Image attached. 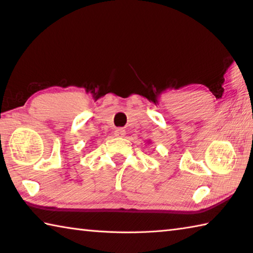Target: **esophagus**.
<instances>
[{
    "mask_svg": "<svg viewBox=\"0 0 253 253\" xmlns=\"http://www.w3.org/2000/svg\"><path fill=\"white\" fill-rule=\"evenodd\" d=\"M126 135V130L124 128H118V129L115 130V136L117 137H124Z\"/></svg>",
    "mask_w": 253,
    "mask_h": 253,
    "instance_id": "esophagus-1",
    "label": "esophagus"
}]
</instances>
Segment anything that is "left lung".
Segmentation results:
<instances>
[{
  "instance_id": "1",
  "label": "left lung",
  "mask_w": 253,
  "mask_h": 253,
  "mask_svg": "<svg viewBox=\"0 0 253 253\" xmlns=\"http://www.w3.org/2000/svg\"><path fill=\"white\" fill-rule=\"evenodd\" d=\"M148 142H149V140H148ZM149 144H151V142H149Z\"/></svg>"
}]
</instances>
